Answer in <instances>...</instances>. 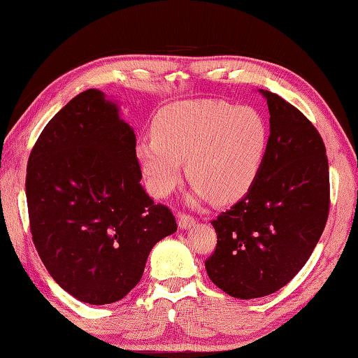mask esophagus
Returning a JSON list of instances; mask_svg holds the SVG:
<instances>
[{
  "mask_svg": "<svg viewBox=\"0 0 358 358\" xmlns=\"http://www.w3.org/2000/svg\"><path fill=\"white\" fill-rule=\"evenodd\" d=\"M177 219H178V227H180L181 229L191 228V227H194V223H195L194 217L186 214V213H178V214H177Z\"/></svg>",
  "mask_w": 358,
  "mask_h": 358,
  "instance_id": "obj_1",
  "label": "esophagus"
}]
</instances>
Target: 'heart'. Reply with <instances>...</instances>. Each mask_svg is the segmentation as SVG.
Segmentation results:
<instances>
[{"mask_svg": "<svg viewBox=\"0 0 358 358\" xmlns=\"http://www.w3.org/2000/svg\"><path fill=\"white\" fill-rule=\"evenodd\" d=\"M268 145L267 124L256 110L222 101H183L161 108L152 136L139 141L136 158L150 192L167 197L186 175L194 195L225 205L248 192Z\"/></svg>", "mask_w": 358, "mask_h": 358, "instance_id": "heart-1", "label": "heart"}]
</instances>
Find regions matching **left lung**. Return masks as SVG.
<instances>
[{
    "label": "left lung",
    "mask_w": 358,
    "mask_h": 358,
    "mask_svg": "<svg viewBox=\"0 0 358 358\" xmlns=\"http://www.w3.org/2000/svg\"><path fill=\"white\" fill-rule=\"evenodd\" d=\"M261 93L270 111L267 152L245 197L211 220L217 245L205 262L209 279L241 299L271 295L296 276L331 206L323 138L296 107Z\"/></svg>",
    "instance_id": "8db88e82"
}]
</instances>
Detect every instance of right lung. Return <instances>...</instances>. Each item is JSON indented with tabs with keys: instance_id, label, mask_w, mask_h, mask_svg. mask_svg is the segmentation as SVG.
<instances>
[{
	"instance_id": "obj_1",
	"label": "right lung",
	"mask_w": 358,
	"mask_h": 358,
	"mask_svg": "<svg viewBox=\"0 0 358 358\" xmlns=\"http://www.w3.org/2000/svg\"><path fill=\"white\" fill-rule=\"evenodd\" d=\"M136 136L99 90L73 97L35 141L26 172L31 234L49 275L88 304L122 299L153 245L177 231L141 186Z\"/></svg>"
}]
</instances>
